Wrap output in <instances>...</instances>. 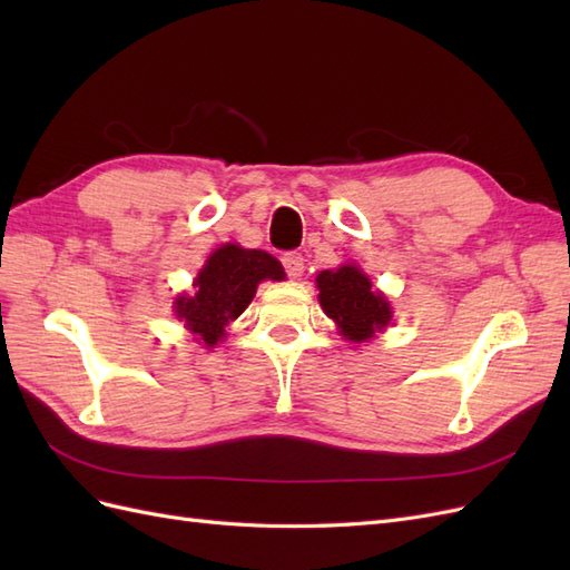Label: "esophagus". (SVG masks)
Listing matches in <instances>:
<instances>
[{
  "instance_id": "34e87169",
  "label": "esophagus",
  "mask_w": 570,
  "mask_h": 570,
  "mask_svg": "<svg viewBox=\"0 0 570 570\" xmlns=\"http://www.w3.org/2000/svg\"><path fill=\"white\" fill-rule=\"evenodd\" d=\"M283 266L289 278H299L304 273V256L302 254H285L283 256Z\"/></svg>"
}]
</instances>
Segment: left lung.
<instances>
[{
    "label": "left lung",
    "mask_w": 570,
    "mask_h": 570,
    "mask_svg": "<svg viewBox=\"0 0 570 570\" xmlns=\"http://www.w3.org/2000/svg\"><path fill=\"white\" fill-rule=\"evenodd\" d=\"M318 302L327 318L350 342H368L392 321V308L383 292L373 289L368 275L354 264L316 275Z\"/></svg>",
    "instance_id": "8db88e82"
}]
</instances>
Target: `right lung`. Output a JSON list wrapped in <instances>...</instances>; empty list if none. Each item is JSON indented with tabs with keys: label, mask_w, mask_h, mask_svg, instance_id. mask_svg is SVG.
I'll list each match as a JSON object with an SVG mask.
<instances>
[{
	"label": "right lung",
	"mask_w": 570,
	"mask_h": 570,
	"mask_svg": "<svg viewBox=\"0 0 570 570\" xmlns=\"http://www.w3.org/2000/svg\"><path fill=\"white\" fill-rule=\"evenodd\" d=\"M285 271L264 249L223 245L195 278V295L176 299V316L204 347H214L226 335V325L245 312L262 281H283Z\"/></svg>",
	"instance_id": "1"
}]
</instances>
